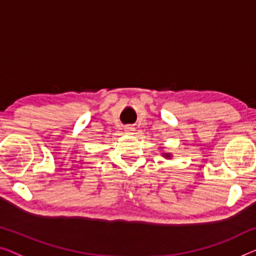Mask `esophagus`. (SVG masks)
Returning a JSON list of instances; mask_svg holds the SVG:
<instances>
[{"instance_id": "obj_1", "label": "esophagus", "mask_w": 256, "mask_h": 256, "mask_svg": "<svg viewBox=\"0 0 256 256\" xmlns=\"http://www.w3.org/2000/svg\"><path fill=\"white\" fill-rule=\"evenodd\" d=\"M134 130H136V128L133 126V125H126V126H125V131H126L128 133H133L134 132Z\"/></svg>"}]
</instances>
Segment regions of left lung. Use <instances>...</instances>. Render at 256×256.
Masks as SVG:
<instances>
[{"label":"left lung","instance_id":"8db88e82","mask_svg":"<svg viewBox=\"0 0 256 256\" xmlns=\"http://www.w3.org/2000/svg\"><path fill=\"white\" fill-rule=\"evenodd\" d=\"M166 156H169V155H166Z\"/></svg>","mask_w":256,"mask_h":256}]
</instances>
